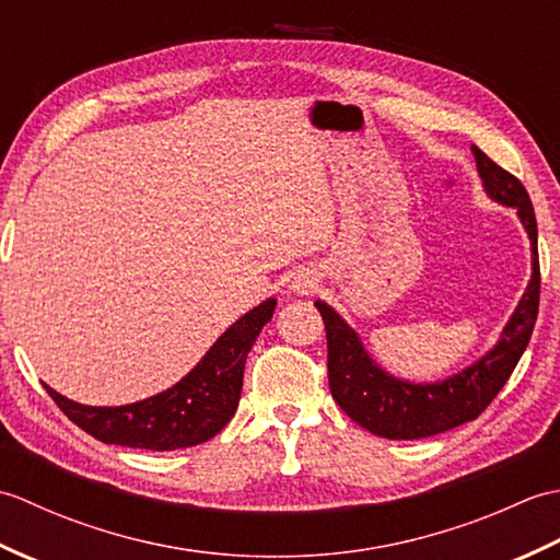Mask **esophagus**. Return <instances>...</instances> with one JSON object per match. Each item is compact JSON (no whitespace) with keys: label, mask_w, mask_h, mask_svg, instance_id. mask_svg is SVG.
<instances>
[{"label":"esophagus","mask_w":560,"mask_h":560,"mask_svg":"<svg viewBox=\"0 0 560 560\" xmlns=\"http://www.w3.org/2000/svg\"><path fill=\"white\" fill-rule=\"evenodd\" d=\"M313 287H315V283L311 281V279H303V281H299V283H295V291H299V293H311L313 291Z\"/></svg>","instance_id":"1"}]
</instances>
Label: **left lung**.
<instances>
[{
	"label": "left lung",
	"instance_id": "8db88e82",
	"mask_svg": "<svg viewBox=\"0 0 560 560\" xmlns=\"http://www.w3.org/2000/svg\"><path fill=\"white\" fill-rule=\"evenodd\" d=\"M471 151L486 192L505 207H515L522 223H525L534 253L532 281L515 315L510 317L508 327L503 329V339L498 341V347L467 371L435 385H409L380 371L368 359L355 331L329 305L317 301L315 307L323 315L327 331L331 397L347 411L349 419L373 435L389 440H419L474 421L503 389L532 339L541 291L537 219H534L532 199L525 185L513 173L493 163L479 147Z\"/></svg>",
	"mask_w": 560,
	"mask_h": 560
}]
</instances>
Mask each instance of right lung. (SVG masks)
Listing matches in <instances>:
<instances>
[{
    "label": "right lung",
    "instance_id": "add662e5",
    "mask_svg": "<svg viewBox=\"0 0 560 560\" xmlns=\"http://www.w3.org/2000/svg\"><path fill=\"white\" fill-rule=\"evenodd\" d=\"M273 305L277 301L269 299L243 315L223 331L192 373L151 399L127 407H83L47 385L45 389L69 421L101 443L141 450L207 443L233 419L243 392L247 351L271 319Z\"/></svg>",
    "mask_w": 560,
    "mask_h": 560
}]
</instances>
